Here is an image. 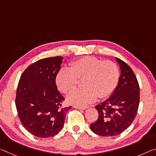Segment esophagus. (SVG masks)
<instances>
[{"mask_svg":"<svg viewBox=\"0 0 156 156\" xmlns=\"http://www.w3.org/2000/svg\"><path fill=\"white\" fill-rule=\"evenodd\" d=\"M73 107L76 109H78V110H86L89 108L88 106H81V105H73Z\"/></svg>","mask_w":156,"mask_h":156,"instance_id":"34e87169","label":"esophagus"}]
</instances>
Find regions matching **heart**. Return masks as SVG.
<instances>
[{"instance_id": "obj_1", "label": "heart", "mask_w": 156, "mask_h": 156, "mask_svg": "<svg viewBox=\"0 0 156 156\" xmlns=\"http://www.w3.org/2000/svg\"><path fill=\"white\" fill-rule=\"evenodd\" d=\"M119 76V69L111 60L85 56L72 62L70 68H62L56 76V83L64 93L76 87L79 79L83 80L82 88L69 94L67 100L76 105H85L94 101L97 96L105 98L115 90Z\"/></svg>"}]
</instances>
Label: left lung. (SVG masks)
<instances>
[{
    "instance_id": "left-lung-1",
    "label": "left lung",
    "mask_w": 156,
    "mask_h": 156,
    "mask_svg": "<svg viewBox=\"0 0 156 156\" xmlns=\"http://www.w3.org/2000/svg\"><path fill=\"white\" fill-rule=\"evenodd\" d=\"M121 75L113 94L104 102L96 106L98 118L91 123L95 134L103 137L117 135L126 129L137 115L140 103V87L132 69L116 58Z\"/></svg>"
}]
</instances>
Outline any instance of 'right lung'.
I'll return each instance as SVG.
<instances>
[{"mask_svg": "<svg viewBox=\"0 0 156 156\" xmlns=\"http://www.w3.org/2000/svg\"><path fill=\"white\" fill-rule=\"evenodd\" d=\"M63 58L41 59L23 71L16 90L15 104L22 125L33 135L48 138L63 128L66 114L65 98L58 90L55 79Z\"/></svg>", "mask_w": 156, "mask_h": 156, "instance_id": "1", "label": "right lung"}]
</instances>
